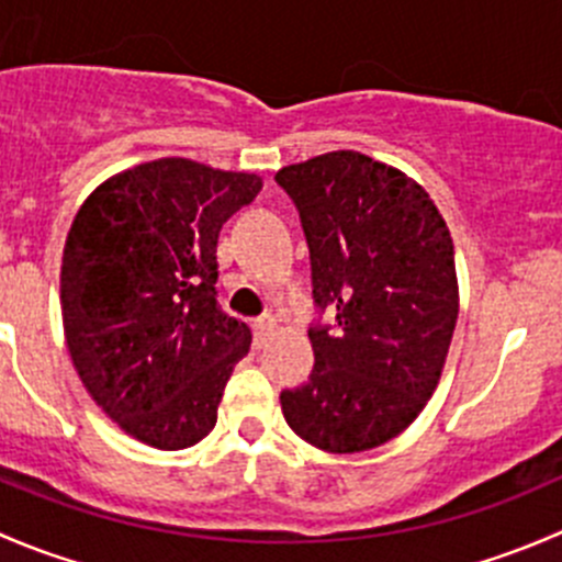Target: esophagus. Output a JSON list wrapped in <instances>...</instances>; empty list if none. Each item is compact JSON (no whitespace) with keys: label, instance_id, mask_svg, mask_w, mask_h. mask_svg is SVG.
<instances>
[{"label":"esophagus","instance_id":"34e87169","mask_svg":"<svg viewBox=\"0 0 562 562\" xmlns=\"http://www.w3.org/2000/svg\"><path fill=\"white\" fill-rule=\"evenodd\" d=\"M252 328H255V342L260 345V342H266V337H269L271 331H274L277 321L271 315H260L252 321Z\"/></svg>","mask_w":562,"mask_h":562}]
</instances>
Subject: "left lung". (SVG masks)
I'll return each instance as SVG.
<instances>
[{
    "label": "left lung",
    "mask_w": 562,
    "mask_h": 562,
    "mask_svg": "<svg viewBox=\"0 0 562 562\" xmlns=\"http://www.w3.org/2000/svg\"><path fill=\"white\" fill-rule=\"evenodd\" d=\"M302 217L315 307L310 381L280 394L315 449L356 454L396 438L443 372L459 315L454 241L422 184L361 151L277 171Z\"/></svg>",
    "instance_id": "1"
}]
</instances>
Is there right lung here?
I'll list each match as a JSON object with an SVG mask.
<instances>
[{
    "label": "right lung",
    "instance_id": "1",
    "mask_svg": "<svg viewBox=\"0 0 562 562\" xmlns=\"http://www.w3.org/2000/svg\"><path fill=\"white\" fill-rule=\"evenodd\" d=\"M255 173L162 157L103 181L61 255V321L78 378L108 418L162 451L206 438L247 323L217 304L220 228L255 201Z\"/></svg>",
    "mask_w": 562,
    "mask_h": 562
}]
</instances>
